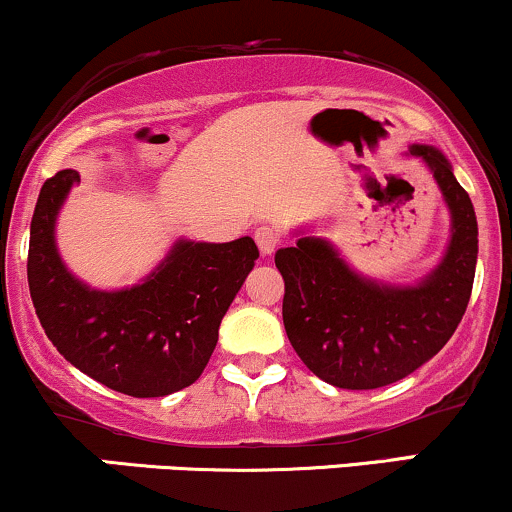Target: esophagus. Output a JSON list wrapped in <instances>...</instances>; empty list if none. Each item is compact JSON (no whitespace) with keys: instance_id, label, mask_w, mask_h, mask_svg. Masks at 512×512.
Wrapping results in <instances>:
<instances>
[{"instance_id":"esophagus-1","label":"esophagus","mask_w":512,"mask_h":512,"mask_svg":"<svg viewBox=\"0 0 512 512\" xmlns=\"http://www.w3.org/2000/svg\"><path fill=\"white\" fill-rule=\"evenodd\" d=\"M254 239L258 244V249H261L263 256H270L275 249H278L280 244V234L273 230V227H258L254 232Z\"/></svg>"}]
</instances>
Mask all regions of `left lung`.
Returning a JSON list of instances; mask_svg holds the SVG:
<instances>
[{
  "instance_id": "obj_1",
  "label": "left lung",
  "mask_w": 512,
  "mask_h": 512,
  "mask_svg": "<svg viewBox=\"0 0 512 512\" xmlns=\"http://www.w3.org/2000/svg\"><path fill=\"white\" fill-rule=\"evenodd\" d=\"M410 155L434 174L450 215L441 261L417 282H383L354 270L333 242L297 230L278 249L285 280L282 323L294 352L321 381L374 390L410 376L455 333L472 294L479 230L474 206L446 155L414 143Z\"/></svg>"
}]
</instances>
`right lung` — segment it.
<instances>
[{
	"mask_svg": "<svg viewBox=\"0 0 512 512\" xmlns=\"http://www.w3.org/2000/svg\"><path fill=\"white\" fill-rule=\"evenodd\" d=\"M81 182L62 170L42 184L28 244V287L47 338L66 362L134 398H162L196 381L218 345L222 316L254 270L251 237L177 239L136 285L98 290L66 268L57 218Z\"/></svg>",
	"mask_w": 512,
	"mask_h": 512,
	"instance_id": "obj_1",
	"label": "right lung"
}]
</instances>
